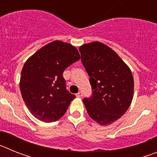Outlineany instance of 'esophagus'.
<instances>
[{
  "label": "esophagus",
  "mask_w": 157,
  "mask_h": 157,
  "mask_svg": "<svg viewBox=\"0 0 157 157\" xmlns=\"http://www.w3.org/2000/svg\"><path fill=\"white\" fill-rule=\"evenodd\" d=\"M82 95H83V94L82 91H80V92H78L77 94H76V96H77V97H82Z\"/></svg>",
  "instance_id": "1"
}]
</instances>
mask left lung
Returning <instances> with one entry per match:
<instances>
[{
    "label": "left lung",
    "mask_w": 157,
    "mask_h": 157,
    "mask_svg": "<svg viewBox=\"0 0 157 157\" xmlns=\"http://www.w3.org/2000/svg\"><path fill=\"white\" fill-rule=\"evenodd\" d=\"M81 60L90 76L92 95L83 99L89 116L101 125H109L127 111L133 99L134 78L115 51L94 41L79 47Z\"/></svg>",
    "instance_id": "obj_1"
}]
</instances>
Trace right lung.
I'll list each match as a JSON object with an SVG mask.
<instances>
[{"label":"right lung","mask_w":157,"mask_h":157,"mask_svg":"<svg viewBox=\"0 0 157 157\" xmlns=\"http://www.w3.org/2000/svg\"><path fill=\"white\" fill-rule=\"evenodd\" d=\"M80 59L77 48L54 41L27 59L20 77L22 98L31 114L43 122H53L63 116L75 95L66 89L63 73Z\"/></svg>","instance_id":"right-lung-1"}]
</instances>
